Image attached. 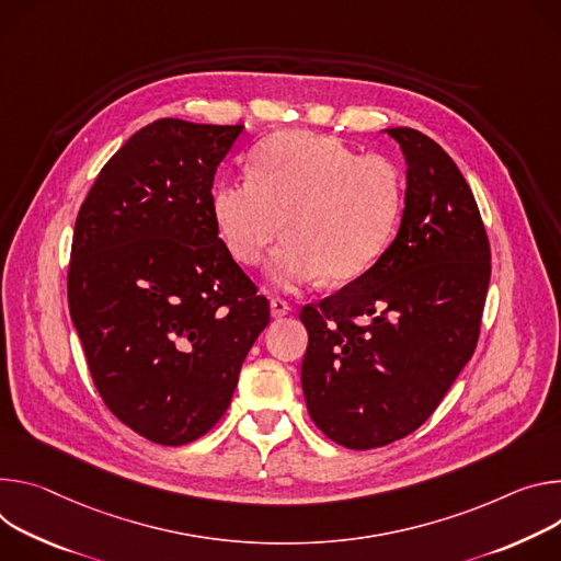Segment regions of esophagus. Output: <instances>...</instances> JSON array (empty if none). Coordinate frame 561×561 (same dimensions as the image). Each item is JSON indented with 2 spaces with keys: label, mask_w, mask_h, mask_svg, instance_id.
Wrapping results in <instances>:
<instances>
[{
  "label": "esophagus",
  "mask_w": 561,
  "mask_h": 561,
  "mask_svg": "<svg viewBox=\"0 0 561 561\" xmlns=\"http://www.w3.org/2000/svg\"><path fill=\"white\" fill-rule=\"evenodd\" d=\"M270 307H272V317H274V319H283V317H287V314L291 312L289 302L283 300V298H272V300H270Z\"/></svg>",
  "instance_id": "34e87169"
}]
</instances>
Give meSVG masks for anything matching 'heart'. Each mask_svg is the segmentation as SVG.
<instances>
[{"mask_svg":"<svg viewBox=\"0 0 561 561\" xmlns=\"http://www.w3.org/2000/svg\"><path fill=\"white\" fill-rule=\"evenodd\" d=\"M403 205L397 164L379 153L356 156L336 138L287 134L252 153V173L214 184L211 216L220 242L244 267L287 238L270 261L272 283L296 291L325 276L350 283L390 242Z\"/></svg>","mask_w":561,"mask_h":561,"instance_id":"1","label":"heart"}]
</instances>
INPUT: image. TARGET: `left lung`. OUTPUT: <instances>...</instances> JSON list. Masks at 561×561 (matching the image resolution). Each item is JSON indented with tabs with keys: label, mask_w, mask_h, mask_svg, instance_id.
Masks as SVG:
<instances>
[{
	"label": "left lung",
	"mask_w": 561,
	"mask_h": 561,
	"mask_svg": "<svg viewBox=\"0 0 561 561\" xmlns=\"http://www.w3.org/2000/svg\"><path fill=\"white\" fill-rule=\"evenodd\" d=\"M386 131L408 162L399 233L365 274L300 309L309 416L350 450L403 439L437 410L477 347L490 283L488 233L453 158L421 131Z\"/></svg>",
	"instance_id": "8db88e82"
}]
</instances>
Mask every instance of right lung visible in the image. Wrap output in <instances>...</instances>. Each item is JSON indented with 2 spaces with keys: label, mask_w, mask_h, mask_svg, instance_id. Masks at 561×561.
I'll return each mask as SVG.
<instances>
[{
  "label": "right lung",
  "mask_w": 561,
  "mask_h": 561,
  "mask_svg": "<svg viewBox=\"0 0 561 561\" xmlns=\"http://www.w3.org/2000/svg\"><path fill=\"white\" fill-rule=\"evenodd\" d=\"M242 124L162 117L102 167L73 231L69 309L104 405L160 446L225 414L270 302L211 216L220 160Z\"/></svg>",
  "instance_id": "obj_1"
}]
</instances>
